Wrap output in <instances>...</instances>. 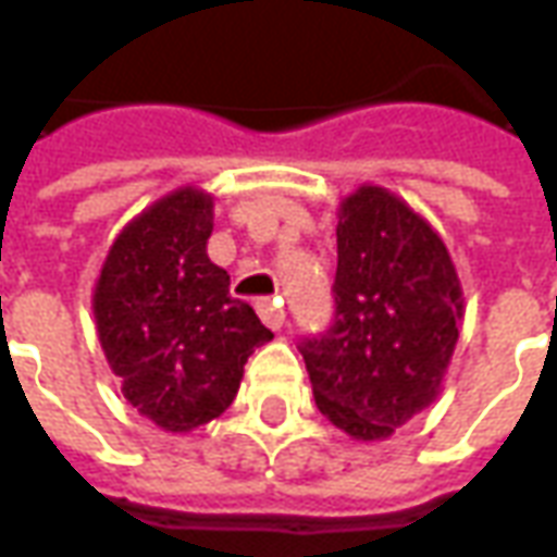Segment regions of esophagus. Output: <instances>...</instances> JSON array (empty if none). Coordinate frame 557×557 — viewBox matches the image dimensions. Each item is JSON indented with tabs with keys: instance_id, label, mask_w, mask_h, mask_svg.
<instances>
[{
	"instance_id": "1",
	"label": "esophagus",
	"mask_w": 557,
	"mask_h": 557,
	"mask_svg": "<svg viewBox=\"0 0 557 557\" xmlns=\"http://www.w3.org/2000/svg\"><path fill=\"white\" fill-rule=\"evenodd\" d=\"M256 313H259V319H262L271 331H277V327H283V322H286L283 307H280L277 301H271V298H259V301H256Z\"/></svg>"
}]
</instances>
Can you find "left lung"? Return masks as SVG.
<instances>
[{
	"label": "left lung",
	"instance_id": "left-lung-1",
	"mask_svg": "<svg viewBox=\"0 0 557 557\" xmlns=\"http://www.w3.org/2000/svg\"><path fill=\"white\" fill-rule=\"evenodd\" d=\"M334 325L301 343L319 411L385 442L442 394L466 310L442 235L379 184L339 202Z\"/></svg>",
	"mask_w": 557,
	"mask_h": 557
}]
</instances>
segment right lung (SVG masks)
<instances>
[{
  "label": "right lung",
  "mask_w": 557,
  "mask_h": 557,
  "mask_svg": "<svg viewBox=\"0 0 557 557\" xmlns=\"http://www.w3.org/2000/svg\"><path fill=\"white\" fill-rule=\"evenodd\" d=\"M214 196L194 184L160 196L115 235L91 295L110 370L163 432H190L230 409L244 363L268 331L208 259Z\"/></svg>",
  "instance_id": "1"
}]
</instances>
